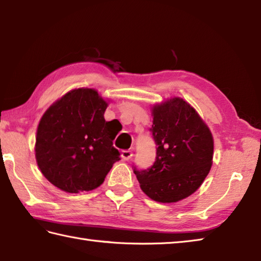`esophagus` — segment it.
<instances>
[{
  "instance_id": "obj_1",
  "label": "esophagus",
  "mask_w": 261,
  "mask_h": 261,
  "mask_svg": "<svg viewBox=\"0 0 261 261\" xmlns=\"http://www.w3.org/2000/svg\"><path fill=\"white\" fill-rule=\"evenodd\" d=\"M132 156H133V152L129 150H125L121 152V158L124 161H128Z\"/></svg>"
}]
</instances>
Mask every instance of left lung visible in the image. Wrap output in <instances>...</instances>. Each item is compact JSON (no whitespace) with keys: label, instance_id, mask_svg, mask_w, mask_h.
Segmentation results:
<instances>
[{"label":"left lung","instance_id":"8db88e82","mask_svg":"<svg viewBox=\"0 0 261 261\" xmlns=\"http://www.w3.org/2000/svg\"><path fill=\"white\" fill-rule=\"evenodd\" d=\"M151 111L155 161L151 168L134 173L150 199L177 202L193 194L209 174L214 137L194 108L180 97L156 103Z\"/></svg>","mask_w":261,"mask_h":261}]
</instances>
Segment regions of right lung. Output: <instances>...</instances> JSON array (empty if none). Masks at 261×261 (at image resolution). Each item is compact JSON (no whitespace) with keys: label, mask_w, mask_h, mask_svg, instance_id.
<instances>
[{"label":"right lung","mask_w":261,"mask_h":261,"mask_svg":"<svg viewBox=\"0 0 261 261\" xmlns=\"http://www.w3.org/2000/svg\"><path fill=\"white\" fill-rule=\"evenodd\" d=\"M108 105L94 88H76L54 102L39 120L37 166L61 191L80 193L99 188L120 160L112 145L117 132L105 119Z\"/></svg>","instance_id":"add662e5"}]
</instances>
